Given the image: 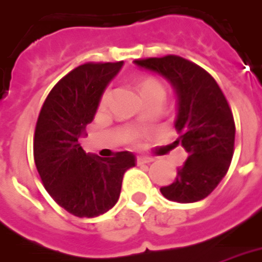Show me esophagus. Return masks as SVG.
<instances>
[{
    "instance_id": "obj_1",
    "label": "esophagus",
    "mask_w": 262,
    "mask_h": 262,
    "mask_svg": "<svg viewBox=\"0 0 262 262\" xmlns=\"http://www.w3.org/2000/svg\"><path fill=\"white\" fill-rule=\"evenodd\" d=\"M153 159L149 156H138L137 157V164H147V163H152Z\"/></svg>"
}]
</instances>
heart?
Masks as SVG:
<instances>
[{"label": "heart", "instance_id": "b5f03b06", "mask_svg": "<svg viewBox=\"0 0 262 262\" xmlns=\"http://www.w3.org/2000/svg\"><path fill=\"white\" fill-rule=\"evenodd\" d=\"M139 94L143 98V101L152 99V98H161V99H164V96H166V91H164L163 85L157 80H155V78H145L139 84Z\"/></svg>", "mask_w": 262, "mask_h": 262}]
</instances>
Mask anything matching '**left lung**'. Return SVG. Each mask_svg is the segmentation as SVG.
<instances>
[{"instance_id": "obj_1", "label": "left lung", "mask_w": 262, "mask_h": 262, "mask_svg": "<svg viewBox=\"0 0 262 262\" xmlns=\"http://www.w3.org/2000/svg\"><path fill=\"white\" fill-rule=\"evenodd\" d=\"M138 68L164 77L177 95L176 129L188 152L184 166L161 194L177 203H194L207 198L227 174L233 156L235 121L217 81L190 60L167 55L134 60Z\"/></svg>"}]
</instances>
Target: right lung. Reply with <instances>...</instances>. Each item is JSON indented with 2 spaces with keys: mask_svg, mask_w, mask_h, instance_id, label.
<instances>
[{
  "mask_svg": "<svg viewBox=\"0 0 262 262\" xmlns=\"http://www.w3.org/2000/svg\"><path fill=\"white\" fill-rule=\"evenodd\" d=\"M123 64L85 63L72 70L51 90L37 120V171L55 202L76 217L109 211L120 198L124 172L135 166L131 152L99 157L85 153L80 145L106 86Z\"/></svg>",
  "mask_w": 262,
  "mask_h": 262,
  "instance_id": "add662e5",
  "label": "right lung"
}]
</instances>
